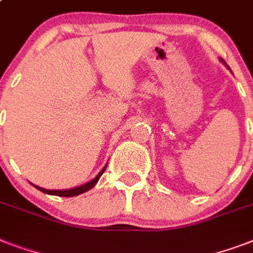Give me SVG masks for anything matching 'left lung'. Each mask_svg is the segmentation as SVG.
Instances as JSON below:
<instances>
[{"label":"left lung","mask_w":253,"mask_h":253,"mask_svg":"<svg viewBox=\"0 0 253 253\" xmlns=\"http://www.w3.org/2000/svg\"><path fill=\"white\" fill-rule=\"evenodd\" d=\"M220 61H222V63H223V64H224V65H226V68H228V69H230V67H228V65H227V64H226V63H224V61H223V60H222V59H220Z\"/></svg>","instance_id":"left-lung-1"}]
</instances>
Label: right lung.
<instances>
[{"mask_svg": "<svg viewBox=\"0 0 253 253\" xmlns=\"http://www.w3.org/2000/svg\"><path fill=\"white\" fill-rule=\"evenodd\" d=\"M107 164L101 169V172L97 174V176L93 178L91 181L86 182L84 185H80V186H76V188H72V189H64V190H49V189H44V188H41V186H38V185H34L38 190H41V192L45 193V194H49V196H59V197H75V196H79V194H83V193L87 192L89 189H91L94 186L97 182H98L99 177L102 176V173L105 172V169H106Z\"/></svg>", "mask_w": 253, "mask_h": 253, "instance_id": "add662e5", "label": "right lung"}]
</instances>
